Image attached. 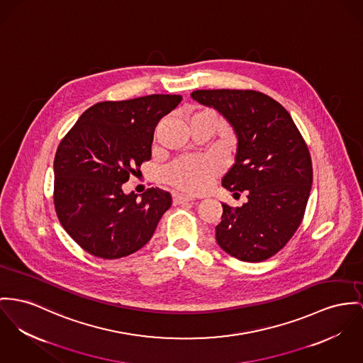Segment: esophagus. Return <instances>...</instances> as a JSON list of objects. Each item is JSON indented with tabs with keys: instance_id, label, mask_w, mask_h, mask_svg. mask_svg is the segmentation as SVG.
I'll return each mask as SVG.
<instances>
[{
	"instance_id": "1",
	"label": "esophagus",
	"mask_w": 363,
	"mask_h": 363,
	"mask_svg": "<svg viewBox=\"0 0 363 363\" xmlns=\"http://www.w3.org/2000/svg\"><path fill=\"white\" fill-rule=\"evenodd\" d=\"M186 201H195L194 196L181 195V194H174V204H181Z\"/></svg>"
}]
</instances>
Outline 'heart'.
Wrapping results in <instances>:
<instances>
[{
  "label": "heart",
  "instance_id": "b5f03b06",
  "mask_svg": "<svg viewBox=\"0 0 363 363\" xmlns=\"http://www.w3.org/2000/svg\"><path fill=\"white\" fill-rule=\"evenodd\" d=\"M208 114L207 111L197 112L192 116ZM191 117V118H192ZM223 164L221 159L216 155H199L178 159L169 167L164 169L163 178L171 186L188 192V194H200L208 189L216 177L223 171Z\"/></svg>",
  "mask_w": 363,
  "mask_h": 363
}]
</instances>
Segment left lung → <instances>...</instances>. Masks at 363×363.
<instances>
[{"mask_svg": "<svg viewBox=\"0 0 363 363\" xmlns=\"http://www.w3.org/2000/svg\"><path fill=\"white\" fill-rule=\"evenodd\" d=\"M192 98L232 124L238 149L223 185L247 201L223 203L216 239L232 257L259 262L281 250L303 223L312 186L307 143L289 112L254 89H197ZM233 194V195H235Z\"/></svg>", "mask_w": 363, "mask_h": 363, "instance_id": "1", "label": "left lung"}]
</instances>
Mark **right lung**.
Segmentation results:
<instances>
[{
    "label": "right lung",
    "instance_id": "right-lung-1",
    "mask_svg": "<svg viewBox=\"0 0 363 363\" xmlns=\"http://www.w3.org/2000/svg\"><path fill=\"white\" fill-rule=\"evenodd\" d=\"M181 101V95L153 94L99 102L60 140L54 160L56 216L89 254L116 259L140 250L171 207V195L160 188L138 199L121 186L150 160L156 124Z\"/></svg>",
    "mask_w": 363,
    "mask_h": 363
}]
</instances>
